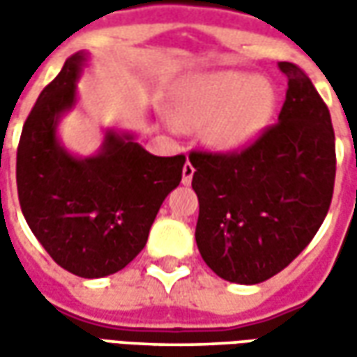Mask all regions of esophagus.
<instances>
[{
	"mask_svg": "<svg viewBox=\"0 0 357 357\" xmlns=\"http://www.w3.org/2000/svg\"><path fill=\"white\" fill-rule=\"evenodd\" d=\"M192 174H195V167L190 160H186L185 167H183V185H190L192 183Z\"/></svg>",
	"mask_w": 357,
	"mask_h": 357,
	"instance_id": "34e87169",
	"label": "esophagus"
}]
</instances>
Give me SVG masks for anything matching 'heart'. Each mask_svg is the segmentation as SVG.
Segmentation results:
<instances>
[{
    "instance_id": "obj_1",
    "label": "heart",
    "mask_w": 357,
    "mask_h": 357,
    "mask_svg": "<svg viewBox=\"0 0 357 357\" xmlns=\"http://www.w3.org/2000/svg\"><path fill=\"white\" fill-rule=\"evenodd\" d=\"M276 107L274 85L242 71H216L195 79L181 97L185 127L206 125V143L216 151L242 149L262 132Z\"/></svg>"
}]
</instances>
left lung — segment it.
I'll list each match as a JSON object with an SVG mask.
<instances>
[{
    "label": "left lung",
    "instance_id": "obj_1",
    "mask_svg": "<svg viewBox=\"0 0 357 357\" xmlns=\"http://www.w3.org/2000/svg\"><path fill=\"white\" fill-rule=\"evenodd\" d=\"M288 77L278 123L234 153L192 151L199 197L197 246L216 276L258 284L288 266L322 227L336 178L330 111L310 77Z\"/></svg>",
    "mask_w": 357,
    "mask_h": 357
}]
</instances>
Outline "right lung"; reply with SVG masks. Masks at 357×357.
Segmentation results:
<instances>
[{
    "label": "right lung",
    "instance_id": "1",
    "mask_svg": "<svg viewBox=\"0 0 357 357\" xmlns=\"http://www.w3.org/2000/svg\"><path fill=\"white\" fill-rule=\"evenodd\" d=\"M85 61L83 51L71 55L41 91L21 130L15 174L21 213L49 256L75 276L103 278L143 250L186 158L155 157L115 130H107L95 157L67 153L57 123L75 107Z\"/></svg>",
    "mask_w": 357,
    "mask_h": 357
}]
</instances>
